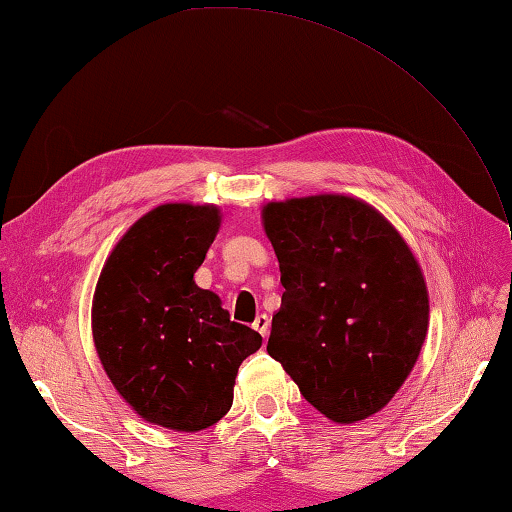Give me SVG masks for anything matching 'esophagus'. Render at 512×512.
I'll return each mask as SVG.
<instances>
[{"instance_id":"1","label":"esophagus","mask_w":512,"mask_h":512,"mask_svg":"<svg viewBox=\"0 0 512 512\" xmlns=\"http://www.w3.org/2000/svg\"><path fill=\"white\" fill-rule=\"evenodd\" d=\"M254 330H258L263 337L270 335V317L267 315H258L256 321H254Z\"/></svg>"}]
</instances>
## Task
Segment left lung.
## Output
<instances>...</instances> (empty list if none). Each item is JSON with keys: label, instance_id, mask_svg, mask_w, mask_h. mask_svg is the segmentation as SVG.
Instances as JSON below:
<instances>
[{"label": "left lung", "instance_id": "8db88e82", "mask_svg": "<svg viewBox=\"0 0 512 512\" xmlns=\"http://www.w3.org/2000/svg\"><path fill=\"white\" fill-rule=\"evenodd\" d=\"M263 227L285 288L267 353L333 423L378 414L427 337L414 251L378 209L339 193L267 202Z\"/></svg>", "mask_w": 512, "mask_h": 512}]
</instances>
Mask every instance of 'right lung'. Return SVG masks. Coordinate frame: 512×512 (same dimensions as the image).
<instances>
[{
    "label": "right lung",
    "mask_w": 512,
    "mask_h": 512,
    "mask_svg": "<svg viewBox=\"0 0 512 512\" xmlns=\"http://www.w3.org/2000/svg\"><path fill=\"white\" fill-rule=\"evenodd\" d=\"M218 229L215 204L155 206L116 242L94 290L92 335L107 378L143 420L175 432L218 423L238 366L263 344L193 279Z\"/></svg>",
    "instance_id": "1"
}]
</instances>
